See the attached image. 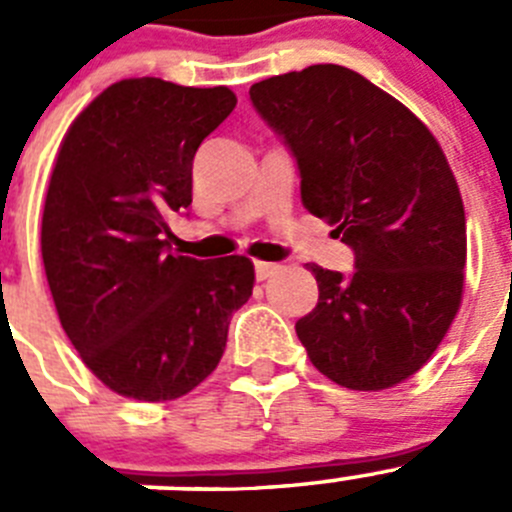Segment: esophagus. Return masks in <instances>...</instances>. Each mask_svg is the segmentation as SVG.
Returning <instances> with one entry per match:
<instances>
[{
  "instance_id": "1",
  "label": "esophagus",
  "mask_w": 512,
  "mask_h": 512,
  "mask_svg": "<svg viewBox=\"0 0 512 512\" xmlns=\"http://www.w3.org/2000/svg\"><path fill=\"white\" fill-rule=\"evenodd\" d=\"M280 270V265H275V262H255V272H257V280H267L272 278L275 272Z\"/></svg>"
}]
</instances>
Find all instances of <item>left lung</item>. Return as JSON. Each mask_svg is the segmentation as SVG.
<instances>
[{
  "instance_id": "left-lung-1",
  "label": "left lung",
  "mask_w": 512,
  "mask_h": 512,
  "mask_svg": "<svg viewBox=\"0 0 512 512\" xmlns=\"http://www.w3.org/2000/svg\"><path fill=\"white\" fill-rule=\"evenodd\" d=\"M250 98L298 159L305 209L356 252L351 278L305 265L321 293L295 323L310 364L353 391L407 381L465 293V207L442 146L407 105L343 65L260 80Z\"/></svg>"
}]
</instances>
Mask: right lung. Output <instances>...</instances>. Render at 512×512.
<instances>
[{"instance_id":"add662e5","label":"right lung","mask_w":512,"mask_h":512,"mask_svg":"<svg viewBox=\"0 0 512 512\" xmlns=\"http://www.w3.org/2000/svg\"><path fill=\"white\" fill-rule=\"evenodd\" d=\"M227 85L161 78L108 85L57 148L40 250L57 318L83 364L116 394L171 401L222 358L255 265L169 252V219L191 204L199 143L232 113Z\"/></svg>"}]
</instances>
